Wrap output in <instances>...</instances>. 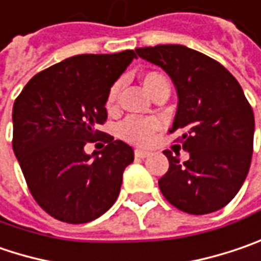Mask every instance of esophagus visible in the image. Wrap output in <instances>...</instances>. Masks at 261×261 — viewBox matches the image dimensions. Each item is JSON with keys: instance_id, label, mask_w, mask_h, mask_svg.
I'll use <instances>...</instances> for the list:
<instances>
[{"instance_id": "esophagus-1", "label": "esophagus", "mask_w": 261, "mask_h": 261, "mask_svg": "<svg viewBox=\"0 0 261 261\" xmlns=\"http://www.w3.org/2000/svg\"><path fill=\"white\" fill-rule=\"evenodd\" d=\"M134 155H136V158H140V160H143V158H147L150 153L147 152V150H142V149H136L134 150Z\"/></svg>"}]
</instances>
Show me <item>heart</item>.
<instances>
[{
	"instance_id": "1",
	"label": "heart",
	"mask_w": 261,
	"mask_h": 261,
	"mask_svg": "<svg viewBox=\"0 0 261 261\" xmlns=\"http://www.w3.org/2000/svg\"><path fill=\"white\" fill-rule=\"evenodd\" d=\"M142 84L145 87V90L155 97L158 93L161 91H170V83L168 78L160 72V70H147L142 75ZM118 91H119V84L116 83L114 84L106 96V101L105 106L109 112L115 111L116 100H118ZM161 128V122L156 118H137V116H128L125 118L119 127H118V133L119 136L133 145L145 146L147 145L153 134Z\"/></svg>"
}]
</instances>
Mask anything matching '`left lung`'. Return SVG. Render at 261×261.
Segmentation results:
<instances>
[{
  "instance_id": "1",
  "label": "left lung",
  "mask_w": 261,
  "mask_h": 261,
  "mask_svg": "<svg viewBox=\"0 0 261 261\" xmlns=\"http://www.w3.org/2000/svg\"><path fill=\"white\" fill-rule=\"evenodd\" d=\"M139 57L165 70L178 94L177 146L189 152L180 161L165 150L168 171L158 185L180 211L201 216L227 205L248 174L254 143V114L235 76L217 60L185 45L136 48Z\"/></svg>"
}]
</instances>
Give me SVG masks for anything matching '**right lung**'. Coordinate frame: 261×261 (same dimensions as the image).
Instances as JSON below:
<instances>
[{
	"label": "right lung",
	"mask_w": 261,
	"mask_h": 261,
	"mask_svg": "<svg viewBox=\"0 0 261 261\" xmlns=\"http://www.w3.org/2000/svg\"><path fill=\"white\" fill-rule=\"evenodd\" d=\"M134 57L73 56L37 73L14 101L13 150L31 195L60 222H91L119 195L134 150L97 128L108 119L109 88ZM99 138L108 145L87 155L84 146Z\"/></svg>",
	"instance_id": "right-lung-1"
}]
</instances>
